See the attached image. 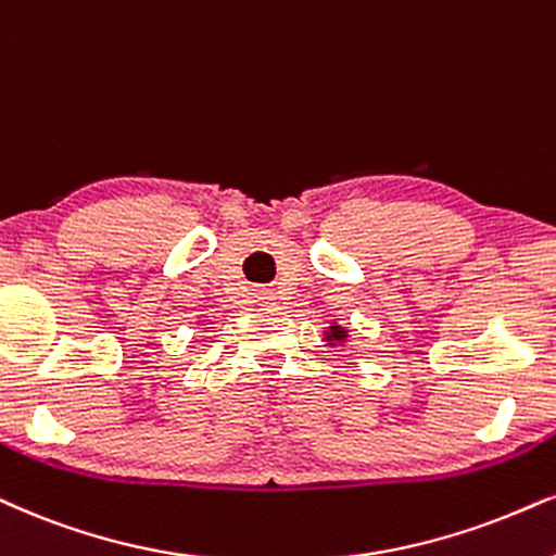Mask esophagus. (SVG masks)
Here are the masks:
<instances>
[{"label": "esophagus", "mask_w": 556, "mask_h": 556, "mask_svg": "<svg viewBox=\"0 0 556 556\" xmlns=\"http://www.w3.org/2000/svg\"><path fill=\"white\" fill-rule=\"evenodd\" d=\"M255 299L260 301V304H265V306H267V304H270L273 299H276V293H273L270 289H260V291H255Z\"/></svg>", "instance_id": "obj_1"}]
</instances>
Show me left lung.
Segmentation results:
<instances>
[{
	"mask_svg": "<svg viewBox=\"0 0 556 556\" xmlns=\"http://www.w3.org/2000/svg\"><path fill=\"white\" fill-rule=\"evenodd\" d=\"M321 334H325L321 340H325L330 348H345L348 342H351V330H348V327H342L340 321H330V327H325Z\"/></svg>",
	"mask_w": 556,
	"mask_h": 556,
	"instance_id": "obj_1",
	"label": "left lung"
}]
</instances>
